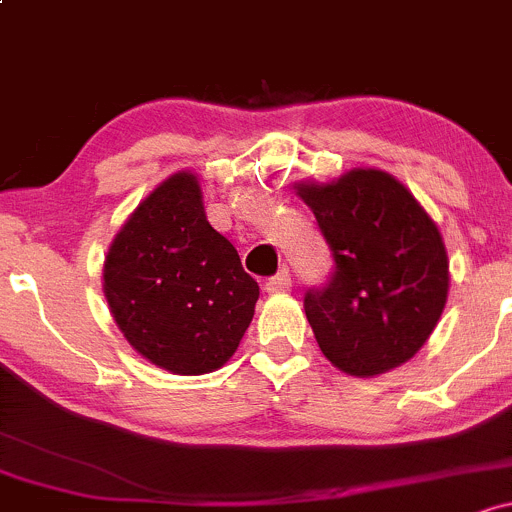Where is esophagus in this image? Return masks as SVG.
<instances>
[{
    "label": "esophagus",
    "mask_w": 512,
    "mask_h": 512,
    "mask_svg": "<svg viewBox=\"0 0 512 512\" xmlns=\"http://www.w3.org/2000/svg\"><path fill=\"white\" fill-rule=\"evenodd\" d=\"M266 290L268 293H285L290 290V273L288 271H280L276 276H271L266 280Z\"/></svg>",
    "instance_id": "34e87169"
}]
</instances>
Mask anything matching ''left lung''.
I'll return each instance as SVG.
<instances>
[{
    "instance_id": "8db88e82",
    "label": "left lung",
    "mask_w": 512,
    "mask_h": 512,
    "mask_svg": "<svg viewBox=\"0 0 512 512\" xmlns=\"http://www.w3.org/2000/svg\"><path fill=\"white\" fill-rule=\"evenodd\" d=\"M298 195L332 251V276L305 290V315L339 371L368 378L405 364L430 339L449 290L437 224L383 170L359 168Z\"/></svg>"
}]
</instances>
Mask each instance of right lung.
I'll list each match as a JSON object with an SVG mask.
<instances>
[{"label": "right lung", "instance_id": "add662e5", "mask_svg": "<svg viewBox=\"0 0 512 512\" xmlns=\"http://www.w3.org/2000/svg\"><path fill=\"white\" fill-rule=\"evenodd\" d=\"M114 322L151 364L197 376L234 354L254 320L258 283L207 222L192 173L170 175L126 219L104 258Z\"/></svg>", "mask_w": 512, "mask_h": 512}]
</instances>
